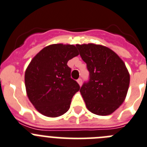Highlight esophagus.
I'll list each match as a JSON object with an SVG mask.
<instances>
[{
	"label": "esophagus",
	"mask_w": 147,
	"mask_h": 147,
	"mask_svg": "<svg viewBox=\"0 0 147 147\" xmlns=\"http://www.w3.org/2000/svg\"><path fill=\"white\" fill-rule=\"evenodd\" d=\"M77 81H78V84L80 85V86H82V83H83V81H82V79H81V78H79V79H78V80H77Z\"/></svg>",
	"instance_id": "1"
}]
</instances>
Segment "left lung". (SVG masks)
I'll return each mask as SVG.
<instances>
[{
    "label": "left lung",
    "mask_w": 147,
    "mask_h": 147,
    "mask_svg": "<svg viewBox=\"0 0 147 147\" xmlns=\"http://www.w3.org/2000/svg\"><path fill=\"white\" fill-rule=\"evenodd\" d=\"M86 63L89 80L80 92L90 112L108 115L123 104L127 95L130 75L123 60L109 48L94 43L76 45Z\"/></svg>",
    "instance_id": "1"
}]
</instances>
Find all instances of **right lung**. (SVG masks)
Instances as JSON below:
<instances>
[{
  "label": "right lung",
  "mask_w": 147,
  "mask_h": 147,
  "mask_svg": "<svg viewBox=\"0 0 147 147\" xmlns=\"http://www.w3.org/2000/svg\"><path fill=\"white\" fill-rule=\"evenodd\" d=\"M78 54L74 45L53 44L42 49L30 61L24 75L26 91L40 113L55 117L69 109L80 86L71 78L67 62Z\"/></svg>",
  "instance_id": "add662e5"
}]
</instances>
